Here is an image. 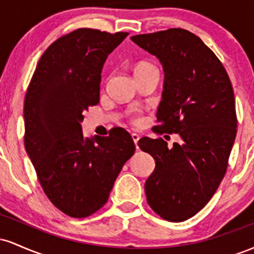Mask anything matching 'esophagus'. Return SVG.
<instances>
[{
    "instance_id": "esophagus-1",
    "label": "esophagus",
    "mask_w": 254,
    "mask_h": 254,
    "mask_svg": "<svg viewBox=\"0 0 254 254\" xmlns=\"http://www.w3.org/2000/svg\"><path fill=\"white\" fill-rule=\"evenodd\" d=\"M131 137H132V141H133V143L136 144V148H137V142H138V139H139V135L138 133H131Z\"/></svg>"
}]
</instances>
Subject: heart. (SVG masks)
<instances>
[{
    "instance_id": "heart-1",
    "label": "heart",
    "mask_w": 254,
    "mask_h": 254,
    "mask_svg": "<svg viewBox=\"0 0 254 254\" xmlns=\"http://www.w3.org/2000/svg\"><path fill=\"white\" fill-rule=\"evenodd\" d=\"M147 69H155V65L149 62H139L136 65L135 71H139V70H147ZM130 121L132 123H138L139 122V112L137 110H133L130 112Z\"/></svg>"
}]
</instances>
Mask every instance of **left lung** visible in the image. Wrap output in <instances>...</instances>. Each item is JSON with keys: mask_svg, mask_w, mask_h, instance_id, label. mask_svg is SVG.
Returning a JSON list of instances; mask_svg holds the SVG:
<instances>
[{"mask_svg": "<svg viewBox=\"0 0 254 254\" xmlns=\"http://www.w3.org/2000/svg\"><path fill=\"white\" fill-rule=\"evenodd\" d=\"M131 40L164 66L154 131L182 137L172 148L162 138L138 141L155 160L144 185L147 202L164 220L182 222L202 210L226 174L237 136L234 90L221 61L190 31L170 28Z\"/></svg>", "mask_w": 254, "mask_h": 254, "instance_id": "1", "label": "left lung"}]
</instances>
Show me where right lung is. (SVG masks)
Wrapping results in <instances>:
<instances>
[{
  "instance_id": "add662e5",
  "label": "right lung",
  "mask_w": 254,
  "mask_h": 254,
  "mask_svg": "<svg viewBox=\"0 0 254 254\" xmlns=\"http://www.w3.org/2000/svg\"><path fill=\"white\" fill-rule=\"evenodd\" d=\"M127 34L78 28L60 37L40 57L26 92V151L50 202L70 217L103 208L135 153L122 127L92 138L81 127L82 113L99 104L105 61Z\"/></svg>"
}]
</instances>
